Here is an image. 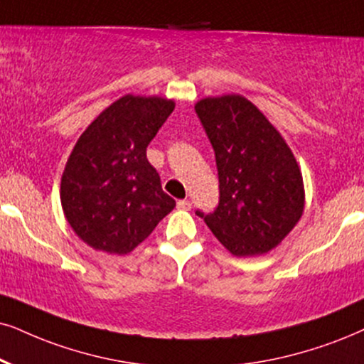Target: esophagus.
Returning a JSON list of instances; mask_svg holds the SVG:
<instances>
[{
  "label": "esophagus",
  "mask_w": 364,
  "mask_h": 364,
  "mask_svg": "<svg viewBox=\"0 0 364 364\" xmlns=\"http://www.w3.org/2000/svg\"><path fill=\"white\" fill-rule=\"evenodd\" d=\"M176 206H178V210L188 211V210H191V201L190 200H179Z\"/></svg>",
  "instance_id": "34e87169"
}]
</instances>
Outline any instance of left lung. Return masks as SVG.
<instances>
[{"label":"left lung","instance_id":"8db88e82","mask_svg":"<svg viewBox=\"0 0 364 364\" xmlns=\"http://www.w3.org/2000/svg\"><path fill=\"white\" fill-rule=\"evenodd\" d=\"M195 110L213 146L220 201L196 215L237 257L272 250L304 211V183L291 148L250 100L238 94L198 100Z\"/></svg>","mask_w":364,"mask_h":364}]
</instances>
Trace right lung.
<instances>
[{"label": "right lung", "mask_w": 364, "mask_h": 364, "mask_svg": "<svg viewBox=\"0 0 364 364\" xmlns=\"http://www.w3.org/2000/svg\"><path fill=\"white\" fill-rule=\"evenodd\" d=\"M173 109L174 100L127 94L79 137L63 169L60 201L87 245L126 255L176 206L146 158Z\"/></svg>", "instance_id": "1"}]
</instances>
